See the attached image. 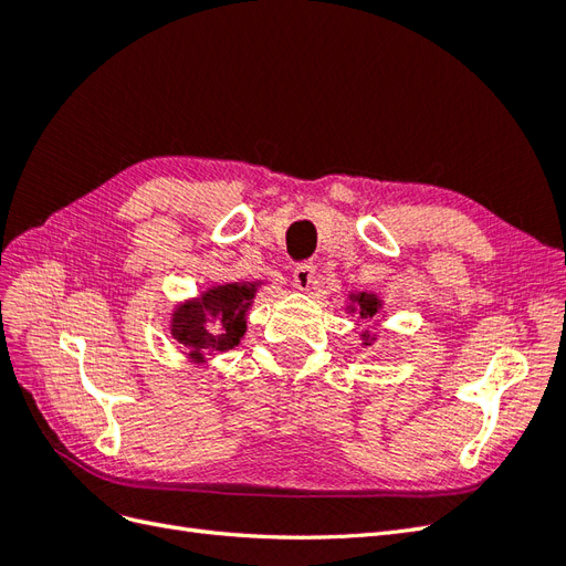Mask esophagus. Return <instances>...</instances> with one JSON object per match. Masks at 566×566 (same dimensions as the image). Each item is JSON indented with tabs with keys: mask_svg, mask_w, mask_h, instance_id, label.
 <instances>
[{
	"mask_svg": "<svg viewBox=\"0 0 566 566\" xmlns=\"http://www.w3.org/2000/svg\"><path fill=\"white\" fill-rule=\"evenodd\" d=\"M314 279H316V266L312 262H302L295 266L293 281L300 290H310L314 285Z\"/></svg>",
	"mask_w": 566,
	"mask_h": 566,
	"instance_id": "34e87169",
	"label": "esophagus"
}]
</instances>
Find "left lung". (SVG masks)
<instances>
[{
  "mask_svg": "<svg viewBox=\"0 0 566 566\" xmlns=\"http://www.w3.org/2000/svg\"><path fill=\"white\" fill-rule=\"evenodd\" d=\"M356 302H358V314H361L364 318L375 316V312H378V306H380V302L375 300V295H366V293L356 295ZM366 345H368V342H366Z\"/></svg>",
  "mask_w": 566,
  "mask_h": 566,
  "instance_id": "left-lung-1",
  "label": "left lung"
}]
</instances>
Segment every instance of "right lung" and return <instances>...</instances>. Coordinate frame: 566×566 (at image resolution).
I'll list each match as a JSON object with an SVG mask.
<instances>
[{"label": "right lung", "instance_id": "right-lung-1", "mask_svg": "<svg viewBox=\"0 0 566 566\" xmlns=\"http://www.w3.org/2000/svg\"><path fill=\"white\" fill-rule=\"evenodd\" d=\"M252 297L254 285L212 287L198 302L179 306L172 335L196 361L214 352L233 349L245 333V310Z\"/></svg>", "mask_w": 566, "mask_h": 566}]
</instances>
